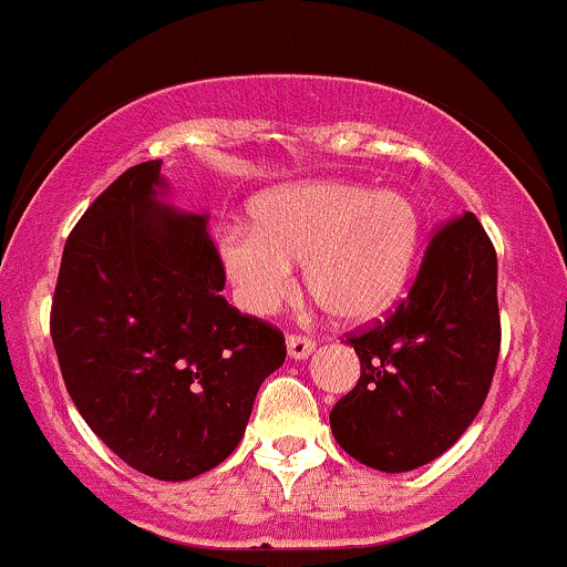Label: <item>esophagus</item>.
<instances>
[{"mask_svg": "<svg viewBox=\"0 0 567 567\" xmlns=\"http://www.w3.org/2000/svg\"><path fill=\"white\" fill-rule=\"evenodd\" d=\"M286 351H289V359H295V361H302V359H308V355L316 351V342L310 340V337L291 334L289 340H286Z\"/></svg>", "mask_w": 567, "mask_h": 567, "instance_id": "34e87169", "label": "esophagus"}]
</instances>
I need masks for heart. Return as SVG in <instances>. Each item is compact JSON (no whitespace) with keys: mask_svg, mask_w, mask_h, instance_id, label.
Returning a JSON list of instances; mask_svg holds the SVG:
<instances>
[{"mask_svg":"<svg viewBox=\"0 0 567 567\" xmlns=\"http://www.w3.org/2000/svg\"><path fill=\"white\" fill-rule=\"evenodd\" d=\"M251 227L219 238V262L235 300L272 316L295 291V265L323 308L364 323L396 305L415 270L423 219L402 189L351 182H305L270 189L251 206Z\"/></svg>","mask_w":567,"mask_h":567,"instance_id":"1","label":"heart"}]
</instances>
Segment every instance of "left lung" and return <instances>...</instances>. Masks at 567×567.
Returning a JSON list of instances; mask_svg holds the SVG:
<instances>
[{
    "label": "left lung",
    "mask_w": 567,
    "mask_h": 567,
    "mask_svg": "<svg viewBox=\"0 0 567 567\" xmlns=\"http://www.w3.org/2000/svg\"><path fill=\"white\" fill-rule=\"evenodd\" d=\"M348 346L361 378L329 412L337 444L385 474L447 453L485 404L501 348L498 257L472 212L434 235L396 313Z\"/></svg>",
    "instance_id": "obj_1"
}]
</instances>
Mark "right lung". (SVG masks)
I'll return each instance as SVG.
<instances>
[{
    "label": "right lung",
    "instance_id": "add662e5",
    "mask_svg": "<svg viewBox=\"0 0 567 567\" xmlns=\"http://www.w3.org/2000/svg\"><path fill=\"white\" fill-rule=\"evenodd\" d=\"M161 165H133L82 214L63 246L50 334L93 434L136 472L184 482L238 447L286 346L219 295L208 214L168 206Z\"/></svg>",
    "mask_w": 567,
    "mask_h": 567
}]
</instances>
